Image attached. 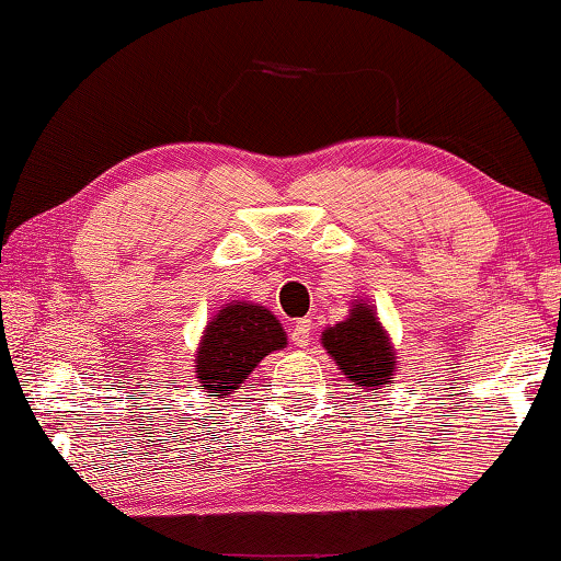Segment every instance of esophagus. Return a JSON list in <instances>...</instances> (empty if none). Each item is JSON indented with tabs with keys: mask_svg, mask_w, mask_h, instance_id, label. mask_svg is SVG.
<instances>
[{
	"mask_svg": "<svg viewBox=\"0 0 561 561\" xmlns=\"http://www.w3.org/2000/svg\"><path fill=\"white\" fill-rule=\"evenodd\" d=\"M291 342L297 346H309V342H312V322L309 319H299L295 324V329H291Z\"/></svg>",
	"mask_w": 561,
	"mask_h": 561,
	"instance_id": "1",
	"label": "esophagus"
}]
</instances>
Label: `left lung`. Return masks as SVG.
I'll return each instance as SVG.
<instances>
[{
  "label": "left lung",
  "mask_w": 561,
  "mask_h": 561,
  "mask_svg": "<svg viewBox=\"0 0 561 561\" xmlns=\"http://www.w3.org/2000/svg\"><path fill=\"white\" fill-rule=\"evenodd\" d=\"M322 346L342 375L364 392L394 385L397 350L369 301L354 299L344 322L324 329Z\"/></svg>",
  "instance_id": "left-lung-1"
}]
</instances>
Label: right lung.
<instances>
[{
    "label": "right lung",
    "mask_w": 561,
    "mask_h": 561,
    "mask_svg": "<svg viewBox=\"0 0 561 561\" xmlns=\"http://www.w3.org/2000/svg\"><path fill=\"white\" fill-rule=\"evenodd\" d=\"M287 346V332L270 309L254 301H227L199 336L194 375L207 397L225 399L244 385L266 354Z\"/></svg>",
    "instance_id": "right-lung-1"
}]
</instances>
